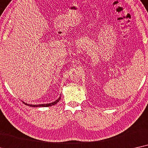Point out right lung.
Here are the masks:
<instances>
[{"label":"right lung","instance_id":"1","mask_svg":"<svg viewBox=\"0 0 148 148\" xmlns=\"http://www.w3.org/2000/svg\"><path fill=\"white\" fill-rule=\"evenodd\" d=\"M60 99H61V96H60V97H59L58 99L56 100V101L52 102V103H44V104H38V105H32V104H29V103H25L24 101H23V103L25 104L26 106H30V107H34V108H36V107H49V106H52L56 105V104L58 103V102H59V101H60Z\"/></svg>","mask_w":148,"mask_h":148}]
</instances>
